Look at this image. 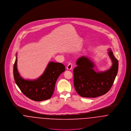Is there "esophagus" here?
I'll return each instance as SVG.
<instances>
[{
	"label": "esophagus",
	"instance_id": "obj_1",
	"mask_svg": "<svg viewBox=\"0 0 131 131\" xmlns=\"http://www.w3.org/2000/svg\"><path fill=\"white\" fill-rule=\"evenodd\" d=\"M72 66H73L72 64V63H69V64H68V65H67V66L66 68L67 69V70H71L72 68Z\"/></svg>",
	"mask_w": 131,
	"mask_h": 131
}]
</instances>
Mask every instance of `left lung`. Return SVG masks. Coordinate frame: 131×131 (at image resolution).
<instances>
[{
	"mask_svg": "<svg viewBox=\"0 0 131 131\" xmlns=\"http://www.w3.org/2000/svg\"><path fill=\"white\" fill-rule=\"evenodd\" d=\"M108 56L112 61V66L108 70L96 72L95 64L87 56H81L77 61L74 69L75 89L81 96L95 98L106 93L111 88L118 72V60L108 50Z\"/></svg>",
	"mask_w": 131,
	"mask_h": 131,
	"instance_id": "left-lung-1",
	"label": "left lung"
}]
</instances>
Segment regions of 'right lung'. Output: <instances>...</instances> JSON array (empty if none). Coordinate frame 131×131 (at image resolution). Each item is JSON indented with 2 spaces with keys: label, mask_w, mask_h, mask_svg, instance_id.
Segmentation results:
<instances>
[{
  "label": "right lung",
  "mask_w": 131,
  "mask_h": 131,
  "mask_svg": "<svg viewBox=\"0 0 131 131\" xmlns=\"http://www.w3.org/2000/svg\"><path fill=\"white\" fill-rule=\"evenodd\" d=\"M65 70L61 63L50 62L44 74L37 79L30 81L23 79L17 69V57L14 65L13 74L16 83L20 91L27 97L35 101L50 99L53 93L56 81Z\"/></svg>",
  "instance_id": "right-lung-1"
}]
</instances>
